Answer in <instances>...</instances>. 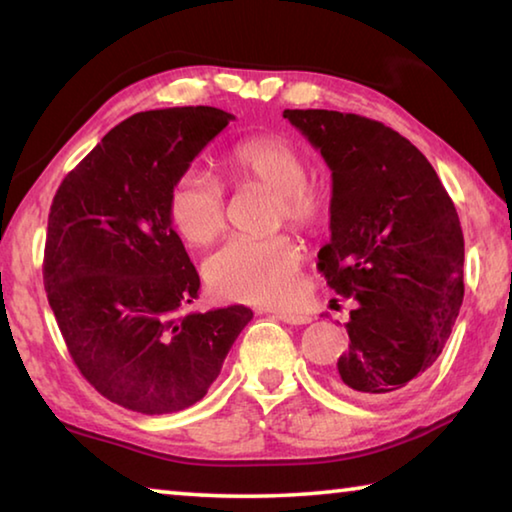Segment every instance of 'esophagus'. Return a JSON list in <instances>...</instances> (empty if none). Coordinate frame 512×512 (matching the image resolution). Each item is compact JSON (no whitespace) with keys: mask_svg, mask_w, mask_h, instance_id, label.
Wrapping results in <instances>:
<instances>
[{"mask_svg":"<svg viewBox=\"0 0 512 512\" xmlns=\"http://www.w3.org/2000/svg\"><path fill=\"white\" fill-rule=\"evenodd\" d=\"M275 318L282 320V323H289V325H307V323H311V318L307 314H296V311H275Z\"/></svg>","mask_w":512,"mask_h":512,"instance_id":"esophagus-1","label":"esophagus"}]
</instances>
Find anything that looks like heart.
<instances>
[{
	"mask_svg": "<svg viewBox=\"0 0 512 512\" xmlns=\"http://www.w3.org/2000/svg\"><path fill=\"white\" fill-rule=\"evenodd\" d=\"M228 169L241 185L275 192L277 221L314 228L327 212L325 187L307 178V155L287 137L257 135L239 142L228 155ZM167 212L187 244L207 246L225 228V194L205 171H187L173 183ZM302 250L289 235L266 239L235 237L207 257L205 280L216 296L275 305L293 296Z\"/></svg>",
	"mask_w": 512,
	"mask_h": 512,
	"instance_id": "1",
	"label": "heart"
}]
</instances>
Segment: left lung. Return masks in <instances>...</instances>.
I'll return each instance as SVG.
<instances>
[{
  "mask_svg": "<svg viewBox=\"0 0 512 512\" xmlns=\"http://www.w3.org/2000/svg\"><path fill=\"white\" fill-rule=\"evenodd\" d=\"M332 171L318 271L357 300L336 391L377 402L409 391L440 357L463 305L465 244L452 198L415 146L381 121L284 110Z\"/></svg>",
  "mask_w": 512,
  "mask_h": 512,
  "instance_id": "obj_1",
  "label": "left lung"
}]
</instances>
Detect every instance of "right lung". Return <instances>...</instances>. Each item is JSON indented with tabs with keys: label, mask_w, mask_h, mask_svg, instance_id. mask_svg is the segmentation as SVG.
<instances>
[{
	"label": "right lung",
	"mask_w": 512,
	"mask_h": 512,
	"mask_svg": "<svg viewBox=\"0 0 512 512\" xmlns=\"http://www.w3.org/2000/svg\"><path fill=\"white\" fill-rule=\"evenodd\" d=\"M230 112L146 110L103 137L60 183L42 277L81 375L124 409L162 415L203 400L253 311L178 316L201 280L171 228L173 183Z\"/></svg>",
	"instance_id": "right-lung-1"
}]
</instances>
